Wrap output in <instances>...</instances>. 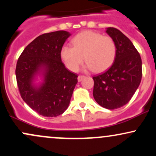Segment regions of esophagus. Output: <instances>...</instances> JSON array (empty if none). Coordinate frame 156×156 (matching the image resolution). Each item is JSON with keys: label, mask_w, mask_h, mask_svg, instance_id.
Instances as JSON below:
<instances>
[{"label": "esophagus", "mask_w": 156, "mask_h": 156, "mask_svg": "<svg viewBox=\"0 0 156 156\" xmlns=\"http://www.w3.org/2000/svg\"><path fill=\"white\" fill-rule=\"evenodd\" d=\"M83 78H84L83 76H78V82L81 81V80H83Z\"/></svg>", "instance_id": "34e87169"}]
</instances>
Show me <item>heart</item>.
<instances>
[{
  "mask_svg": "<svg viewBox=\"0 0 156 156\" xmlns=\"http://www.w3.org/2000/svg\"><path fill=\"white\" fill-rule=\"evenodd\" d=\"M73 47L64 45L60 51L62 61L67 69L76 72L84 61V69L102 73L114 62L117 48L112 38L92 31H84L75 36Z\"/></svg>",
  "mask_w": 156,
  "mask_h": 156,
  "instance_id": "obj_1",
  "label": "heart"
}]
</instances>
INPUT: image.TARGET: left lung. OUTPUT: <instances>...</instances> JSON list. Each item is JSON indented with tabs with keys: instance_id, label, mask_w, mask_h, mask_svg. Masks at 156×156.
<instances>
[{
	"instance_id": "8db88e82",
	"label": "left lung",
	"mask_w": 156,
	"mask_h": 156,
	"mask_svg": "<svg viewBox=\"0 0 156 156\" xmlns=\"http://www.w3.org/2000/svg\"><path fill=\"white\" fill-rule=\"evenodd\" d=\"M105 32L115 42L117 54L106 72L93 77V96L100 105L112 110L127 104L139 87L141 59L131 41L119 30L110 27Z\"/></svg>"
}]
</instances>
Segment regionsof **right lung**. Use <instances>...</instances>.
Wrapping results in <instances>:
<instances>
[{"label":"right lung","instance_id":"add662e5","mask_svg":"<svg viewBox=\"0 0 156 156\" xmlns=\"http://www.w3.org/2000/svg\"><path fill=\"white\" fill-rule=\"evenodd\" d=\"M70 35L57 31L39 36L26 46L17 62L20 95L30 108L44 117L63 114L78 83V76L65 67L60 55Z\"/></svg>","mask_w":156,"mask_h":156}]
</instances>
